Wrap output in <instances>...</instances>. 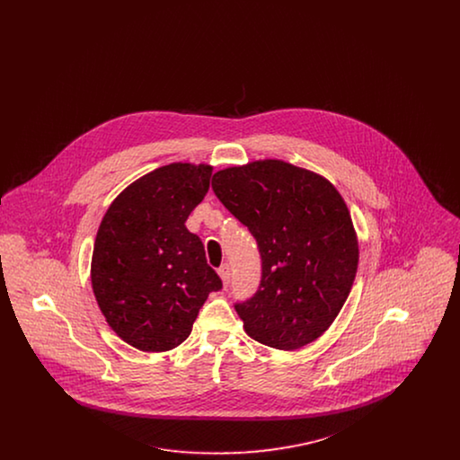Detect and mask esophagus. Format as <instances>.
<instances>
[{"label": "esophagus", "mask_w": 460, "mask_h": 460, "mask_svg": "<svg viewBox=\"0 0 460 460\" xmlns=\"http://www.w3.org/2000/svg\"><path fill=\"white\" fill-rule=\"evenodd\" d=\"M217 272H219L220 279H222V285H229V279H231V267H229V263H222Z\"/></svg>", "instance_id": "esophagus-1"}]
</instances>
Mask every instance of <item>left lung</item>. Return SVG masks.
Segmentation results:
<instances>
[{"mask_svg": "<svg viewBox=\"0 0 460 460\" xmlns=\"http://www.w3.org/2000/svg\"><path fill=\"white\" fill-rule=\"evenodd\" d=\"M212 188L262 257L259 291L234 305L246 334L286 351L315 341L345 305L358 265L343 197L326 177L278 158L217 171Z\"/></svg>", "mask_w": 460, "mask_h": 460, "instance_id": "8db88e82", "label": "left lung"}]
</instances>
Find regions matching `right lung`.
<instances>
[{
    "mask_svg": "<svg viewBox=\"0 0 460 460\" xmlns=\"http://www.w3.org/2000/svg\"><path fill=\"white\" fill-rule=\"evenodd\" d=\"M214 167L174 162L136 179L110 203L96 233L91 286L110 328L141 351H169L222 288L186 220Z\"/></svg>",
    "mask_w": 460,
    "mask_h": 460,
    "instance_id": "add662e5",
    "label": "right lung"
}]
</instances>
